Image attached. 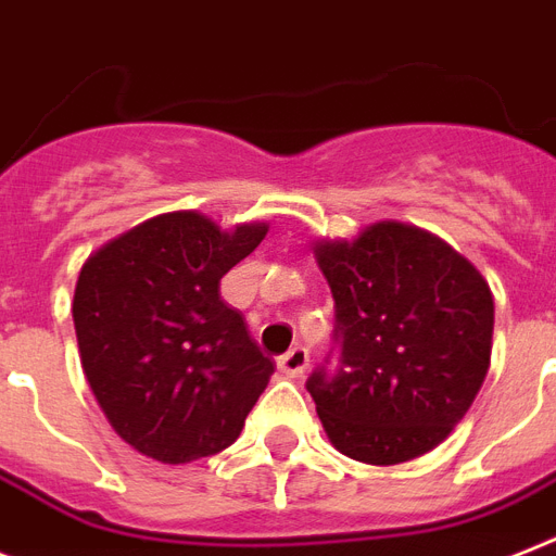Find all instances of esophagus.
Here are the masks:
<instances>
[{
  "label": "esophagus",
  "instance_id": "obj_1",
  "mask_svg": "<svg viewBox=\"0 0 556 556\" xmlns=\"http://www.w3.org/2000/svg\"><path fill=\"white\" fill-rule=\"evenodd\" d=\"M306 366H309V352H306L304 346H292L287 355L278 357V369H281L287 378H301L306 371Z\"/></svg>",
  "mask_w": 556,
  "mask_h": 556
}]
</instances>
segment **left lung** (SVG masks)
Wrapping results in <instances>:
<instances>
[{"mask_svg": "<svg viewBox=\"0 0 556 556\" xmlns=\"http://www.w3.org/2000/svg\"><path fill=\"white\" fill-rule=\"evenodd\" d=\"M341 357L309 389L324 432L352 460L394 466L432 452L475 403L492 364L494 298L460 252L420 227L380 222L318 241Z\"/></svg>", "mask_w": 556, "mask_h": 556, "instance_id": "left-lung-1", "label": "left lung"}]
</instances>
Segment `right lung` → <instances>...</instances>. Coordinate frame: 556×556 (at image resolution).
Here are the masks:
<instances>
[{"label": "right lung", "mask_w": 556, "mask_h": 556, "mask_svg": "<svg viewBox=\"0 0 556 556\" xmlns=\"http://www.w3.org/2000/svg\"><path fill=\"white\" fill-rule=\"evenodd\" d=\"M192 210L155 215L85 261L73 295L81 369L124 443L159 463L232 446L275 364L222 301V278L267 236Z\"/></svg>", "instance_id": "right-lung-1"}]
</instances>
